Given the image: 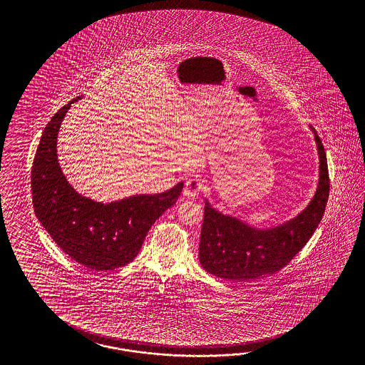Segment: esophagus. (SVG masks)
Returning <instances> with one entry per match:
<instances>
[{
  "label": "esophagus",
  "instance_id": "1",
  "mask_svg": "<svg viewBox=\"0 0 365 365\" xmlns=\"http://www.w3.org/2000/svg\"><path fill=\"white\" fill-rule=\"evenodd\" d=\"M202 190V182L198 178H191L188 179L183 188V195L186 198H195L199 194V191Z\"/></svg>",
  "mask_w": 365,
  "mask_h": 365
}]
</instances>
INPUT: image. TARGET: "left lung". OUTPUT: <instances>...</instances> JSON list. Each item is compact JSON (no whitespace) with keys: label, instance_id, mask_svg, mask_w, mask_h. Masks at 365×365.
<instances>
[{"label":"left lung","instance_id":"left-lung-1","mask_svg":"<svg viewBox=\"0 0 365 365\" xmlns=\"http://www.w3.org/2000/svg\"><path fill=\"white\" fill-rule=\"evenodd\" d=\"M319 153V183L309 205L278 226L257 229L215 210L205 199L199 262L214 276L230 281L273 274L287 265L309 241L322 220L329 197V175L324 145L313 127Z\"/></svg>","mask_w":365,"mask_h":365}]
</instances>
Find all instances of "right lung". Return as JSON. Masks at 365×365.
I'll return each instance as SVG.
<instances>
[{
  "instance_id": "right-lung-1",
  "label": "right lung",
  "mask_w": 365,
  "mask_h": 365,
  "mask_svg": "<svg viewBox=\"0 0 365 365\" xmlns=\"http://www.w3.org/2000/svg\"><path fill=\"white\" fill-rule=\"evenodd\" d=\"M78 99L56 112L40 139L31 177L34 212L73 261L92 270H113L138 255L154 222L177 202L183 182L160 194L133 195L110 203L80 195L63 174L56 150L61 122Z\"/></svg>"
}]
</instances>
